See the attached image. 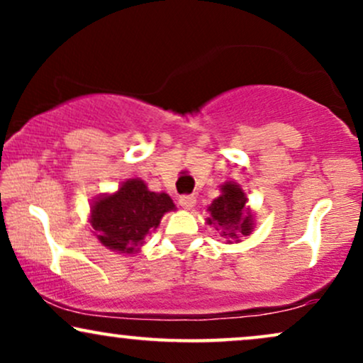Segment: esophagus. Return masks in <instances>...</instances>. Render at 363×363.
<instances>
[{
  "mask_svg": "<svg viewBox=\"0 0 363 363\" xmlns=\"http://www.w3.org/2000/svg\"><path fill=\"white\" fill-rule=\"evenodd\" d=\"M179 205H181L184 210H193L196 205V198L193 194H184L179 198Z\"/></svg>",
  "mask_w": 363,
  "mask_h": 363,
  "instance_id": "esophagus-1",
  "label": "esophagus"
}]
</instances>
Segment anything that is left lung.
Listing matches in <instances>:
<instances>
[{
  "label": "left lung",
  "instance_id": "8db88e82",
  "mask_svg": "<svg viewBox=\"0 0 363 363\" xmlns=\"http://www.w3.org/2000/svg\"><path fill=\"white\" fill-rule=\"evenodd\" d=\"M220 189L222 194L208 206L210 216L206 222L213 225L227 242H239L240 237L251 234L254 227L252 213L245 205L247 198L237 182H225Z\"/></svg>",
  "mask_w": 363,
  "mask_h": 363
}]
</instances>
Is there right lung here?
Here are the masks:
<instances>
[{
  "mask_svg": "<svg viewBox=\"0 0 363 363\" xmlns=\"http://www.w3.org/2000/svg\"><path fill=\"white\" fill-rule=\"evenodd\" d=\"M176 205L165 193H153L141 179H128L114 194L91 203L90 225L102 245L116 252L135 254L167 211Z\"/></svg>",
  "mask_w": 363,
  "mask_h": 363,
  "instance_id": "right-lung-1",
  "label": "right lung"
}]
</instances>
